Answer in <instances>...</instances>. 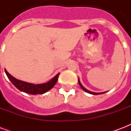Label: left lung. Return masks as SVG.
<instances>
[{
  "instance_id": "obj_1",
  "label": "left lung",
  "mask_w": 131,
  "mask_h": 131,
  "mask_svg": "<svg viewBox=\"0 0 131 131\" xmlns=\"http://www.w3.org/2000/svg\"><path fill=\"white\" fill-rule=\"evenodd\" d=\"M78 83H79L80 87L82 88V89L83 90H84V91L86 92H88V93L91 94H94V95H98V94H103V93H105V92H93L90 91V90H87L86 88H85L84 86H82V84H81V82H80V79H79V78H78Z\"/></svg>"
}]
</instances>
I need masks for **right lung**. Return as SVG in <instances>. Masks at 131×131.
Returning a JSON list of instances; mask_svg holds the SVG:
<instances>
[{
	"instance_id": "add662e5",
	"label": "right lung",
	"mask_w": 131,
	"mask_h": 131,
	"mask_svg": "<svg viewBox=\"0 0 131 131\" xmlns=\"http://www.w3.org/2000/svg\"><path fill=\"white\" fill-rule=\"evenodd\" d=\"M5 73L9 78V80L11 82V83L17 88V89L20 91L26 92V93L30 94H43L51 90L54 86L56 83L57 82L60 73H58L55 77H53L49 82L40 84H34L31 83L23 82L21 80H19L15 78L14 77L10 75L7 71V70H5Z\"/></svg>"
}]
</instances>
